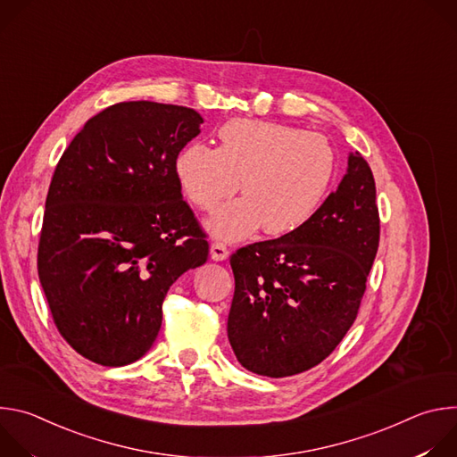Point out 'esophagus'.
<instances>
[{"mask_svg": "<svg viewBox=\"0 0 457 457\" xmlns=\"http://www.w3.org/2000/svg\"><path fill=\"white\" fill-rule=\"evenodd\" d=\"M210 254H212V258L215 260V262H222V260H226L229 256V251H228V247L222 242H215L210 247Z\"/></svg>", "mask_w": 457, "mask_h": 457, "instance_id": "1", "label": "esophagus"}]
</instances>
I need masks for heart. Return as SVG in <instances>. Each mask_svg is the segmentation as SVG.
I'll return each instance as SVG.
<instances>
[{
    "instance_id": "heart-1",
    "label": "heart",
    "mask_w": 457,
    "mask_h": 457,
    "mask_svg": "<svg viewBox=\"0 0 457 457\" xmlns=\"http://www.w3.org/2000/svg\"><path fill=\"white\" fill-rule=\"evenodd\" d=\"M220 146L187 145L175 161L187 201L213 212L240 187L245 197L220 208L208 229L237 242L260 226L268 235H289L321 206L337 171V154L320 134L256 119H233L219 132Z\"/></svg>"
}]
</instances>
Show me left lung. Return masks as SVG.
I'll return each instance as SVG.
<instances>
[{
	"label": "left lung",
	"instance_id": "obj_1",
	"mask_svg": "<svg viewBox=\"0 0 457 457\" xmlns=\"http://www.w3.org/2000/svg\"><path fill=\"white\" fill-rule=\"evenodd\" d=\"M378 244L374 177L354 152L305 226L231 254L228 338L240 365L284 378L328 358L356 320Z\"/></svg>",
	"mask_w": 457,
	"mask_h": 457
}]
</instances>
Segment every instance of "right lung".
Here are the masks:
<instances>
[{
    "label": "right lung",
    "mask_w": 457,
    "mask_h": 457,
    "mask_svg": "<svg viewBox=\"0 0 457 457\" xmlns=\"http://www.w3.org/2000/svg\"><path fill=\"white\" fill-rule=\"evenodd\" d=\"M203 122L186 106L117 103L87 120L55 166L37 275L61 337L99 365L145 356L170 286L208 260L175 175Z\"/></svg>",
    "instance_id": "1"
}]
</instances>
